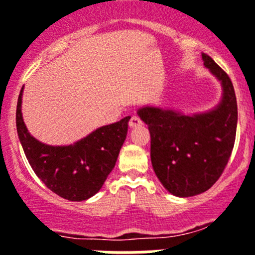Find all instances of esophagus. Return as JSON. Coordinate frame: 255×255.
<instances>
[{"label":"esophagus","instance_id":"34e87169","mask_svg":"<svg viewBox=\"0 0 255 255\" xmlns=\"http://www.w3.org/2000/svg\"><path fill=\"white\" fill-rule=\"evenodd\" d=\"M142 126V121L140 119V117H137V115H133L129 121V127H140Z\"/></svg>","mask_w":255,"mask_h":255}]
</instances>
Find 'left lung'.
Returning a JSON list of instances; mask_svg holds the SVG:
<instances>
[{
  "mask_svg": "<svg viewBox=\"0 0 255 255\" xmlns=\"http://www.w3.org/2000/svg\"><path fill=\"white\" fill-rule=\"evenodd\" d=\"M201 56L222 83L223 97L216 109L192 117L150 106L138 110L149 126L155 174L170 194L181 198L201 194L218 181L236 137L238 103L231 79L209 55Z\"/></svg>",
  "mask_w": 255,
  "mask_h": 255,
  "instance_id": "left-lung-1",
  "label": "left lung"
}]
</instances>
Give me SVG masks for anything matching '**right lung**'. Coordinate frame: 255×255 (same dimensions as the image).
<instances>
[{
	"mask_svg": "<svg viewBox=\"0 0 255 255\" xmlns=\"http://www.w3.org/2000/svg\"><path fill=\"white\" fill-rule=\"evenodd\" d=\"M21 88L16 129L25 156L39 180L64 199L82 201L94 196L114 168L127 136L130 117L104 126L69 146H50L30 136L21 117Z\"/></svg>",
	"mask_w": 255,
	"mask_h": 255,
	"instance_id": "right-lung-1",
	"label": "right lung"
}]
</instances>
